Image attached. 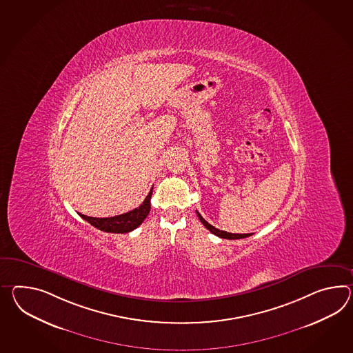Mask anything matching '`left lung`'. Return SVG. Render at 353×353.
Segmentation results:
<instances>
[{
	"label": "left lung",
	"mask_w": 353,
	"mask_h": 353,
	"mask_svg": "<svg viewBox=\"0 0 353 353\" xmlns=\"http://www.w3.org/2000/svg\"><path fill=\"white\" fill-rule=\"evenodd\" d=\"M196 214H198L200 222L205 225V228H208L210 232L215 234V236H218V237H221V239H227V240H239V239H245V237H249V236H251V233H230L225 232V231H221V230H218V228L213 227L212 224L208 223L207 221L200 215L198 210H196Z\"/></svg>",
	"instance_id": "left-lung-1"
}]
</instances>
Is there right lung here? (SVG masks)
I'll list each match as a JSON object with an SVG mask.
<instances>
[{
	"label": "right lung",
	"mask_w": 353,
	"mask_h": 353,
	"mask_svg": "<svg viewBox=\"0 0 353 353\" xmlns=\"http://www.w3.org/2000/svg\"><path fill=\"white\" fill-rule=\"evenodd\" d=\"M152 191L148 194L145 200L140 207L135 208L130 210L128 213L123 214L114 215L110 218H94V216H88V215L80 214L83 219L86 222L94 225L95 228L104 231V232L111 233H128L134 231L138 228L140 224L144 222L149 212H150V198H152Z\"/></svg>",
	"instance_id": "add662e5"
}]
</instances>
